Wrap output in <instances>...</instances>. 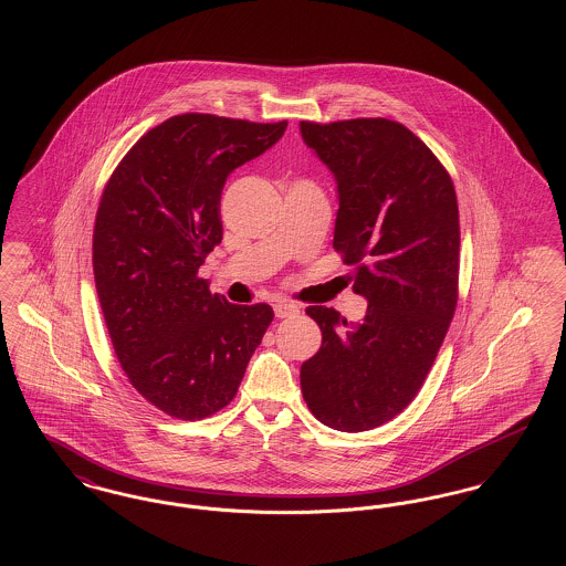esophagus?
<instances>
[{
  "label": "esophagus",
  "mask_w": 566,
  "mask_h": 566,
  "mask_svg": "<svg viewBox=\"0 0 566 566\" xmlns=\"http://www.w3.org/2000/svg\"><path fill=\"white\" fill-rule=\"evenodd\" d=\"M272 308H274V315H276V317H281V319H283V317L297 315V311H300L296 304H292V302H287V300H276Z\"/></svg>",
  "instance_id": "esophagus-1"
}]
</instances>
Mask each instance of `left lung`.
I'll use <instances>...</instances> for the list:
<instances>
[{
	"mask_svg": "<svg viewBox=\"0 0 566 566\" xmlns=\"http://www.w3.org/2000/svg\"><path fill=\"white\" fill-rule=\"evenodd\" d=\"M300 136L336 180L332 244L368 302L359 322L306 308L322 347L302 364L300 386L322 423L361 432L409 407L443 345L458 302L455 189L434 153L396 120H300Z\"/></svg>",
	"mask_w": 566,
	"mask_h": 566,
	"instance_id": "left-lung-1",
	"label": "left lung"
}]
</instances>
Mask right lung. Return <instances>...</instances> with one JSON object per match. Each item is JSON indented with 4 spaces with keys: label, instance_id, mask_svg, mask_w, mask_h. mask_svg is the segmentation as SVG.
<instances>
[{
    "label": "right lung",
    "instance_id": "1",
    "mask_svg": "<svg viewBox=\"0 0 566 566\" xmlns=\"http://www.w3.org/2000/svg\"><path fill=\"white\" fill-rule=\"evenodd\" d=\"M287 120L187 113L149 129L108 180L93 230V274L120 366L150 405L202 419L239 391L274 313L210 294L198 276L223 239L228 177L276 145Z\"/></svg>",
    "mask_w": 566,
    "mask_h": 566
}]
</instances>
